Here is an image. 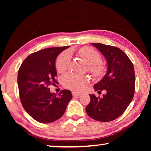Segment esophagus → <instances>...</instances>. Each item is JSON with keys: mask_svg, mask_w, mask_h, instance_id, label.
Masks as SVG:
<instances>
[{"mask_svg": "<svg viewBox=\"0 0 151 151\" xmlns=\"http://www.w3.org/2000/svg\"><path fill=\"white\" fill-rule=\"evenodd\" d=\"M73 97H78V96H79L81 95V93H76V92H73Z\"/></svg>", "mask_w": 151, "mask_h": 151, "instance_id": "obj_1", "label": "esophagus"}]
</instances>
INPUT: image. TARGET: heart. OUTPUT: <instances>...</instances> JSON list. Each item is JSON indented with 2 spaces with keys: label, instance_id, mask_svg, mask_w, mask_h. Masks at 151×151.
Segmentation results:
<instances>
[{
  "label": "heart",
  "instance_id": "1",
  "mask_svg": "<svg viewBox=\"0 0 151 151\" xmlns=\"http://www.w3.org/2000/svg\"><path fill=\"white\" fill-rule=\"evenodd\" d=\"M79 54L88 64V70L94 76H101L104 73L105 66L100 62L101 56L98 51L92 48L85 47L79 50ZM71 59L70 51L66 50L58 55L56 60V68L58 73H63L69 67ZM87 79L78 74L69 73L63 78L65 87L74 91H81L85 86Z\"/></svg>",
  "mask_w": 151,
  "mask_h": 151
}]
</instances>
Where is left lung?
<instances>
[{"label": "left lung", "instance_id": "8db88e82", "mask_svg": "<svg viewBox=\"0 0 151 151\" xmlns=\"http://www.w3.org/2000/svg\"><path fill=\"white\" fill-rule=\"evenodd\" d=\"M105 57L107 73L94 85L95 91L105 90L102 98L90 94L91 102L86 112L91 118L109 122L118 118L131 103L134 94L133 64L120 48L101 43H92Z\"/></svg>", "mask_w": 151, "mask_h": 151}]
</instances>
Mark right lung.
I'll return each instance as SVG.
<instances>
[{
	"label": "right lung",
	"instance_id": "add662e5",
	"mask_svg": "<svg viewBox=\"0 0 151 151\" xmlns=\"http://www.w3.org/2000/svg\"><path fill=\"white\" fill-rule=\"evenodd\" d=\"M68 47L37 51L28 56L19 68L17 82L22 105L32 118L41 123H50L60 119L73 97L68 90L57 94L50 93L48 88L58 83L56 58Z\"/></svg>",
	"mask_w": 151,
	"mask_h": 151
}]
</instances>
